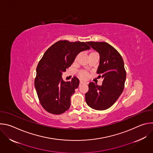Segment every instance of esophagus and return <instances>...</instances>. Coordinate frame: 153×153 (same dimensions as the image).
Segmentation results:
<instances>
[{"instance_id":"1","label":"esophagus","mask_w":153,"mask_h":153,"mask_svg":"<svg viewBox=\"0 0 153 153\" xmlns=\"http://www.w3.org/2000/svg\"><path fill=\"white\" fill-rule=\"evenodd\" d=\"M82 83H84V82H83L82 81H80V84H82Z\"/></svg>"}]
</instances>
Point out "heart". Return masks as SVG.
Instances as JSON below:
<instances>
[{"instance_id":"heart-1","label":"heart","mask_w":153,"mask_h":153,"mask_svg":"<svg viewBox=\"0 0 153 153\" xmlns=\"http://www.w3.org/2000/svg\"><path fill=\"white\" fill-rule=\"evenodd\" d=\"M94 53H96V52H91V53H90V54H93ZM78 75H79V77L83 80H86V79H87V78L88 77V73L84 70L80 71L78 73Z\"/></svg>"}]
</instances>
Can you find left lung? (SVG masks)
<instances>
[{"label":"left lung","instance_id":"1","mask_svg":"<svg viewBox=\"0 0 153 153\" xmlns=\"http://www.w3.org/2000/svg\"><path fill=\"white\" fill-rule=\"evenodd\" d=\"M100 55V63L97 73L103 79L102 85L94 82L88 85L85 94L86 102L96 110H105L111 107L123 91L126 73L123 60L119 53L105 42H87Z\"/></svg>","mask_w":153,"mask_h":153}]
</instances>
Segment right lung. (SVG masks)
<instances>
[{
  "label": "right lung",
  "mask_w": 153,
  "mask_h": 153,
  "mask_svg": "<svg viewBox=\"0 0 153 153\" xmlns=\"http://www.w3.org/2000/svg\"><path fill=\"white\" fill-rule=\"evenodd\" d=\"M90 47L84 42L59 40L51 45L40 60L36 68L34 86L39 102L45 110L53 114L67 111L71 96L79 85L74 77L65 82L62 73L71 67L76 56Z\"/></svg>",
  "instance_id": "right-lung-1"
}]
</instances>
